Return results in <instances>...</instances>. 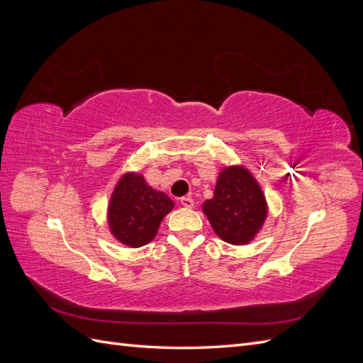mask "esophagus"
<instances>
[{
    "label": "esophagus",
    "instance_id": "obj_1",
    "mask_svg": "<svg viewBox=\"0 0 363 363\" xmlns=\"http://www.w3.org/2000/svg\"><path fill=\"white\" fill-rule=\"evenodd\" d=\"M180 204L186 208H192L194 207V200L191 199V196H182L180 199Z\"/></svg>",
    "mask_w": 363,
    "mask_h": 363
}]
</instances>
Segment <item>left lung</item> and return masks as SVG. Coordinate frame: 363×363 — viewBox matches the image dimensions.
I'll list each match as a JSON object with an SVG mask.
<instances>
[{
  "instance_id": "left-lung-1",
  "label": "left lung",
  "mask_w": 363,
  "mask_h": 363,
  "mask_svg": "<svg viewBox=\"0 0 363 363\" xmlns=\"http://www.w3.org/2000/svg\"><path fill=\"white\" fill-rule=\"evenodd\" d=\"M203 212L224 242L247 245L265 224L268 203L255 175L242 164H232L219 172L213 196L203 203Z\"/></svg>"
}]
</instances>
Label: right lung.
I'll use <instances>...</instances> for the list:
<instances>
[{
	"instance_id": "right-lung-1",
	"label": "right lung",
	"mask_w": 363,
	"mask_h": 363,
	"mask_svg": "<svg viewBox=\"0 0 363 363\" xmlns=\"http://www.w3.org/2000/svg\"><path fill=\"white\" fill-rule=\"evenodd\" d=\"M174 208L169 196L152 189L144 175L125 172L115 186L107 206V224L118 242L144 247L156 238L162 219Z\"/></svg>"
}]
</instances>
